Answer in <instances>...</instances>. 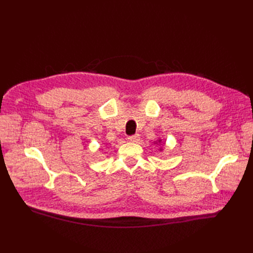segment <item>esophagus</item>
<instances>
[{"mask_svg": "<svg viewBox=\"0 0 253 253\" xmlns=\"http://www.w3.org/2000/svg\"><path fill=\"white\" fill-rule=\"evenodd\" d=\"M128 140H129L130 142H137L138 139H139V135H132V136H129L127 138Z\"/></svg>", "mask_w": 253, "mask_h": 253, "instance_id": "1", "label": "esophagus"}]
</instances>
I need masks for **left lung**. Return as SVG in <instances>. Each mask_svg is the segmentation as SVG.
Instances as JSON below:
<instances>
[{"mask_svg": "<svg viewBox=\"0 0 253 253\" xmlns=\"http://www.w3.org/2000/svg\"><path fill=\"white\" fill-rule=\"evenodd\" d=\"M160 141H161V140H159V142H160Z\"/></svg>", "mask_w": 253, "mask_h": 253, "instance_id": "left-lung-1", "label": "left lung"}]
</instances>
